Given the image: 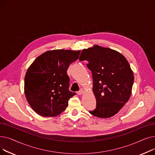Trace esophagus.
<instances>
[{
	"label": "esophagus",
	"instance_id": "esophagus-1",
	"mask_svg": "<svg viewBox=\"0 0 155 155\" xmlns=\"http://www.w3.org/2000/svg\"><path fill=\"white\" fill-rule=\"evenodd\" d=\"M84 89L81 88L80 90L77 92V94H78V95H82V94H84Z\"/></svg>",
	"mask_w": 155,
	"mask_h": 155
}]
</instances>
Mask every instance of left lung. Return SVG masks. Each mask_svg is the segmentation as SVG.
I'll return each mask as SVG.
<instances>
[{
    "mask_svg": "<svg viewBox=\"0 0 155 155\" xmlns=\"http://www.w3.org/2000/svg\"><path fill=\"white\" fill-rule=\"evenodd\" d=\"M92 71L96 108L94 116L110 117L128 101L134 83L133 72L125 57L114 50L95 45L84 49L79 58Z\"/></svg>",
    "mask_w": 155,
    "mask_h": 155,
    "instance_id": "1",
    "label": "left lung"
}]
</instances>
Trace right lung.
Listing matches in <instances>:
<instances>
[{
	"label": "right lung",
	"mask_w": 155,
	"mask_h": 155,
	"mask_svg": "<svg viewBox=\"0 0 155 155\" xmlns=\"http://www.w3.org/2000/svg\"><path fill=\"white\" fill-rule=\"evenodd\" d=\"M80 51L55 50L39 56L29 67L24 78L26 99L39 115L56 116L66 109L76 94L69 91L67 70L78 60Z\"/></svg>",
	"instance_id": "obj_1"
}]
</instances>
